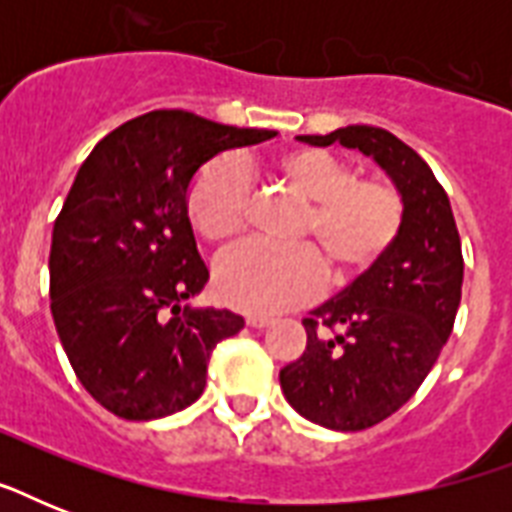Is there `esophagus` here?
Listing matches in <instances>:
<instances>
[{
    "instance_id": "obj_1",
    "label": "esophagus",
    "mask_w": 512,
    "mask_h": 512,
    "mask_svg": "<svg viewBox=\"0 0 512 512\" xmlns=\"http://www.w3.org/2000/svg\"><path fill=\"white\" fill-rule=\"evenodd\" d=\"M271 316H247V327H252V329H263V327H268V324H271Z\"/></svg>"
}]
</instances>
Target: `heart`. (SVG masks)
I'll return each mask as SVG.
<instances>
[{
  "instance_id": "b5f03b06",
  "label": "heart",
  "mask_w": 512,
  "mask_h": 512,
  "mask_svg": "<svg viewBox=\"0 0 512 512\" xmlns=\"http://www.w3.org/2000/svg\"><path fill=\"white\" fill-rule=\"evenodd\" d=\"M271 172L305 201L292 241L297 247L244 244L215 265L217 297L231 308L271 313L308 303L321 292L324 268L335 279L369 271L388 255L404 225L401 193L380 177H356L324 148H289ZM191 228L209 244H231L244 231L247 183L239 164L215 159L201 167L185 196Z\"/></svg>"
}]
</instances>
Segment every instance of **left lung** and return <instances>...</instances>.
I'll use <instances>...</instances> for the list:
<instances>
[{"label": "left lung", "mask_w": 512, "mask_h": 512, "mask_svg": "<svg viewBox=\"0 0 512 512\" xmlns=\"http://www.w3.org/2000/svg\"><path fill=\"white\" fill-rule=\"evenodd\" d=\"M311 146L356 148L404 199V225L380 263L303 319V356L279 372L305 420L366 430L398 412L452 335L462 297V247L449 196L417 151L369 124L300 135Z\"/></svg>", "instance_id": "left-lung-1"}]
</instances>
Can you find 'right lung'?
Masks as SVG:
<instances>
[{
    "instance_id": "1",
    "label": "right lung",
    "mask_w": 512,
    "mask_h": 512,
    "mask_svg": "<svg viewBox=\"0 0 512 512\" xmlns=\"http://www.w3.org/2000/svg\"><path fill=\"white\" fill-rule=\"evenodd\" d=\"M276 135L151 111L108 132L76 172L52 228L50 311L79 382L116 417L191 406L212 348L244 327L183 305L209 279L185 196L209 159Z\"/></svg>"
}]
</instances>
